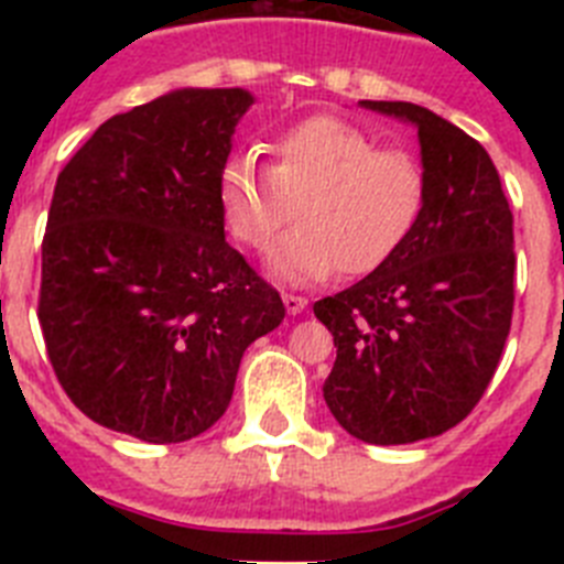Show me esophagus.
<instances>
[{
  "label": "esophagus",
  "instance_id": "obj_1",
  "mask_svg": "<svg viewBox=\"0 0 564 564\" xmlns=\"http://www.w3.org/2000/svg\"><path fill=\"white\" fill-rule=\"evenodd\" d=\"M282 302H285V311L291 313V316H296V313H302L307 307V299L296 296V293H285V296H282Z\"/></svg>",
  "mask_w": 564,
  "mask_h": 564
}]
</instances>
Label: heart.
<instances>
[{"label": "heart", "instance_id": "1", "mask_svg": "<svg viewBox=\"0 0 564 564\" xmlns=\"http://www.w3.org/2000/svg\"><path fill=\"white\" fill-rule=\"evenodd\" d=\"M271 169L257 154H231L220 172V212L239 246H271L296 206L299 226L273 246L276 279L305 285L364 276L406 246L426 206V174L412 154L381 149L376 138L333 115H313L279 132Z\"/></svg>", "mask_w": 564, "mask_h": 564}]
</instances>
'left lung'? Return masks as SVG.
Segmentation results:
<instances>
[{
	"label": "left lung",
	"mask_w": 564,
	"mask_h": 564,
	"mask_svg": "<svg viewBox=\"0 0 564 564\" xmlns=\"http://www.w3.org/2000/svg\"><path fill=\"white\" fill-rule=\"evenodd\" d=\"M417 129L426 206L406 246L313 313L336 344L325 401L364 443L443 435L486 392L514 313V217L486 149L410 101H361Z\"/></svg>",
	"instance_id": "8db88e82"
}]
</instances>
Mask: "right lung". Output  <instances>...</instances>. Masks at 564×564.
<instances>
[{
  "mask_svg": "<svg viewBox=\"0 0 564 564\" xmlns=\"http://www.w3.org/2000/svg\"><path fill=\"white\" fill-rule=\"evenodd\" d=\"M253 96L183 87L112 115L62 169L42 242L39 325L89 421L147 443L203 435L248 344L285 318L226 242L220 172Z\"/></svg>",
  "mask_w": 564,
  "mask_h": 564,
  "instance_id": "right-lung-1",
  "label": "right lung"
}]
</instances>
